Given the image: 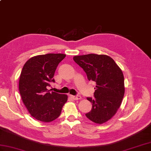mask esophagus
Listing matches in <instances>:
<instances>
[{
    "mask_svg": "<svg viewBox=\"0 0 151 151\" xmlns=\"http://www.w3.org/2000/svg\"><path fill=\"white\" fill-rule=\"evenodd\" d=\"M70 98L73 99V100H80V99H82V97L80 95H76V96L70 95Z\"/></svg>",
    "mask_w": 151,
    "mask_h": 151,
    "instance_id": "1",
    "label": "esophagus"
}]
</instances>
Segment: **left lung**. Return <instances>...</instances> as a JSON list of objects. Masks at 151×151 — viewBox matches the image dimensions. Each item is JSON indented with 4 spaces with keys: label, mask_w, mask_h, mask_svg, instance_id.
I'll use <instances>...</instances> for the list:
<instances>
[{
    "label": "left lung",
    "mask_w": 151,
    "mask_h": 151,
    "mask_svg": "<svg viewBox=\"0 0 151 151\" xmlns=\"http://www.w3.org/2000/svg\"><path fill=\"white\" fill-rule=\"evenodd\" d=\"M75 62L84 69L89 81L96 82L91 110L86 114L89 120L102 124L114 117L120 108L124 95V76L115 61L105 54L75 56Z\"/></svg>",
    "instance_id": "left-lung-1"
}]
</instances>
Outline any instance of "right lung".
Wrapping results in <instances>:
<instances>
[{"label":"right lung","instance_id":"obj_1","mask_svg":"<svg viewBox=\"0 0 151 151\" xmlns=\"http://www.w3.org/2000/svg\"><path fill=\"white\" fill-rule=\"evenodd\" d=\"M64 54H47L32 57L25 63L20 75L19 89L25 106L36 119L49 123L60 116L67 95L50 92L54 73Z\"/></svg>","mask_w":151,"mask_h":151}]
</instances>
